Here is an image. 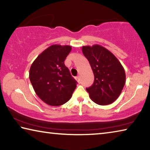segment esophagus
Instances as JSON below:
<instances>
[{
    "label": "esophagus",
    "mask_w": 150,
    "mask_h": 150,
    "mask_svg": "<svg viewBox=\"0 0 150 150\" xmlns=\"http://www.w3.org/2000/svg\"><path fill=\"white\" fill-rule=\"evenodd\" d=\"M76 80H77V81H78V82L79 83V81H80V79H79V76H78V77H76Z\"/></svg>",
    "instance_id": "esophagus-1"
}]
</instances>
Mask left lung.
I'll return each instance as SVG.
<instances>
[{
	"mask_svg": "<svg viewBox=\"0 0 150 150\" xmlns=\"http://www.w3.org/2000/svg\"><path fill=\"white\" fill-rule=\"evenodd\" d=\"M82 52L95 76L93 85L86 88L90 98L99 105L115 102L126 83L123 66L112 53L100 45H84Z\"/></svg>",
	"mask_w": 150,
	"mask_h": 150,
	"instance_id": "obj_1",
	"label": "left lung"
}]
</instances>
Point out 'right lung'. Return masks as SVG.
Here are the masks:
<instances>
[{
  "label": "right lung",
  "mask_w": 150,
  "mask_h": 150,
  "mask_svg": "<svg viewBox=\"0 0 150 150\" xmlns=\"http://www.w3.org/2000/svg\"><path fill=\"white\" fill-rule=\"evenodd\" d=\"M71 45L54 44L37 57L30 67L29 78L36 95L47 105H62L71 98L77 87L64 61Z\"/></svg>",
  "instance_id": "right-lung-1"
}]
</instances>
